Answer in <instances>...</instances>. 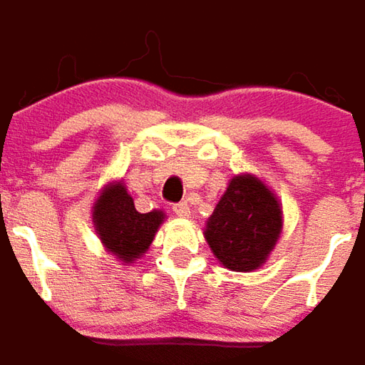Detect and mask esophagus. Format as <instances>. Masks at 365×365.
Listing matches in <instances>:
<instances>
[{
  "label": "esophagus",
  "instance_id": "obj_1",
  "mask_svg": "<svg viewBox=\"0 0 365 365\" xmlns=\"http://www.w3.org/2000/svg\"><path fill=\"white\" fill-rule=\"evenodd\" d=\"M173 211H175V215L187 217L190 215V205L187 202H178V205H173Z\"/></svg>",
  "mask_w": 365,
  "mask_h": 365
}]
</instances>
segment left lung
<instances>
[{"mask_svg": "<svg viewBox=\"0 0 365 365\" xmlns=\"http://www.w3.org/2000/svg\"><path fill=\"white\" fill-rule=\"evenodd\" d=\"M282 232L276 196L252 175L234 178L207 221L205 238L217 259L234 272L265 263Z\"/></svg>", "mask_w": 365, "mask_h": 365, "instance_id": "1", "label": "left lung"}]
</instances>
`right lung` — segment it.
Wrapping results in <instances>:
<instances>
[{
    "label": "right lung",
    "instance_id": "1",
    "mask_svg": "<svg viewBox=\"0 0 365 365\" xmlns=\"http://www.w3.org/2000/svg\"><path fill=\"white\" fill-rule=\"evenodd\" d=\"M163 219L160 211L138 213L123 183L104 187L93 207V225L102 245L125 263L148 250Z\"/></svg>",
    "mask_w": 365,
    "mask_h": 365
}]
</instances>
